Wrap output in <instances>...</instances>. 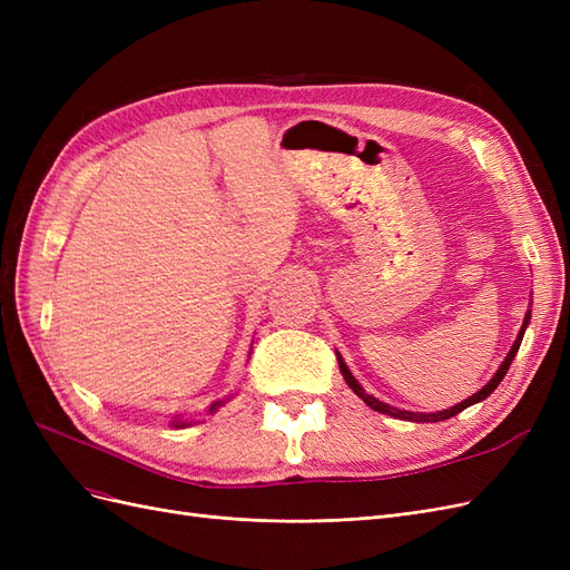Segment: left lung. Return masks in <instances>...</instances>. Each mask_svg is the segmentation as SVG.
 <instances>
[{
  "mask_svg": "<svg viewBox=\"0 0 570 570\" xmlns=\"http://www.w3.org/2000/svg\"><path fill=\"white\" fill-rule=\"evenodd\" d=\"M528 321H530V312L525 314V321H523V327H521V333H519V337H515V342H513V347H511V352L507 354V358H504V364L499 366V371L494 373V377L492 381L482 387L480 392H475L473 396H469V400H463L461 404H456V406H452V409H444V411H438V413H413V411H402V409H394V406H390V404H385V402H377L373 394H366L364 392V387H361L358 383H356V377L350 373V368H347V364H344L342 361V356H337V364H340V371H342V375H344V381H347V385L354 390V394H358L361 400H364L373 411H381V413H387V416H394V419H402V421H419V423H438V421H446V419H452V416H456V413H461L465 406H471V404H475V402H482L485 400V396H490L494 390H497V385L504 381V375H507V371H509V366H511V361H513V356H515V352H519V347H521V340H523V333H525V327H528Z\"/></svg>",
  "mask_w": 570,
  "mask_h": 570,
  "instance_id": "left-lung-1",
  "label": "left lung"
}]
</instances>
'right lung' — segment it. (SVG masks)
I'll return each mask as SVG.
<instances>
[{
    "label": "right lung",
    "instance_id": "obj_1",
    "mask_svg": "<svg viewBox=\"0 0 570 570\" xmlns=\"http://www.w3.org/2000/svg\"><path fill=\"white\" fill-rule=\"evenodd\" d=\"M220 404H223V402H216V404H214V406H212V409H209V411H216V409H218V406H220Z\"/></svg>",
    "mask_w": 570,
    "mask_h": 570
}]
</instances>
